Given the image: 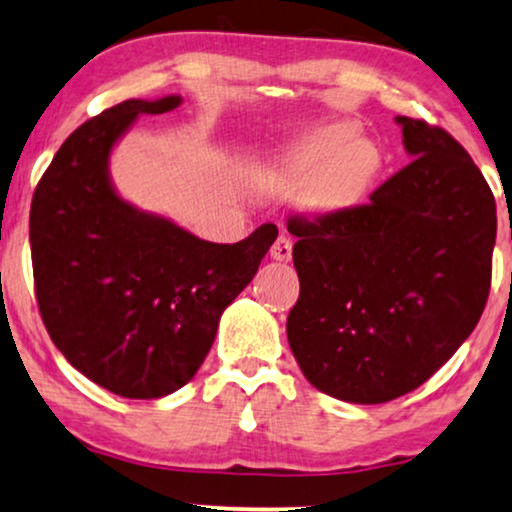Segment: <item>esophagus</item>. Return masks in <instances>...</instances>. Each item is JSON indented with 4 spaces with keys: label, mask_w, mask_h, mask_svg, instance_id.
Returning <instances> with one entry per match:
<instances>
[{
    "label": "esophagus",
    "mask_w": 512,
    "mask_h": 512,
    "mask_svg": "<svg viewBox=\"0 0 512 512\" xmlns=\"http://www.w3.org/2000/svg\"><path fill=\"white\" fill-rule=\"evenodd\" d=\"M271 257L276 262H288L292 257V241L288 236H278L276 243L271 245Z\"/></svg>",
    "instance_id": "34e87169"
}]
</instances>
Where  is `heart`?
<instances>
[{"label":"heart","instance_id":"1","mask_svg":"<svg viewBox=\"0 0 512 512\" xmlns=\"http://www.w3.org/2000/svg\"><path fill=\"white\" fill-rule=\"evenodd\" d=\"M379 170V149L372 140L353 138L351 124L311 128L292 140L271 170L281 187H306V203L323 213L356 206Z\"/></svg>","mask_w":512,"mask_h":512}]
</instances>
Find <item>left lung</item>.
<instances>
[{
  "label": "left lung",
  "instance_id": "left-lung-1",
  "mask_svg": "<svg viewBox=\"0 0 512 512\" xmlns=\"http://www.w3.org/2000/svg\"><path fill=\"white\" fill-rule=\"evenodd\" d=\"M412 161L370 203L290 217L299 299L288 342L318 391L379 405L419 388L466 342L492 285L496 203L466 149L395 117Z\"/></svg>",
  "mask_w": 512,
  "mask_h": 512
}]
</instances>
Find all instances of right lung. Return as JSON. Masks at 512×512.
<instances>
[{"label": "right lung", "mask_w": 512, "mask_h": 512, "mask_svg": "<svg viewBox=\"0 0 512 512\" xmlns=\"http://www.w3.org/2000/svg\"><path fill=\"white\" fill-rule=\"evenodd\" d=\"M180 102L126 100L88 119L32 196V271L46 330L72 367L121 398H163L194 377L222 311L278 236L262 224L234 245L210 243L117 194L114 145L140 114Z\"/></svg>", "instance_id": "obj_1"}]
</instances>
